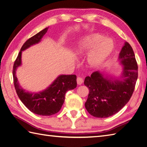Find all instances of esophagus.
Instances as JSON below:
<instances>
[{
  "label": "esophagus",
  "instance_id": "34e87169",
  "mask_svg": "<svg viewBox=\"0 0 147 147\" xmlns=\"http://www.w3.org/2000/svg\"><path fill=\"white\" fill-rule=\"evenodd\" d=\"M82 82H83V80H82V78L81 77H78L77 78V83L78 85H81L82 84Z\"/></svg>",
  "mask_w": 147,
  "mask_h": 147
}]
</instances>
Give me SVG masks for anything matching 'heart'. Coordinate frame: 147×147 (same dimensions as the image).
Wrapping results in <instances>:
<instances>
[{"label":"heart","instance_id":"b5f03b06","mask_svg":"<svg viewBox=\"0 0 147 147\" xmlns=\"http://www.w3.org/2000/svg\"><path fill=\"white\" fill-rule=\"evenodd\" d=\"M114 48V43L111 39L104 38L100 33H93L81 38L75 48V52L78 55H84L89 52L86 58V66L89 69H96L102 65Z\"/></svg>","mask_w":147,"mask_h":147}]
</instances>
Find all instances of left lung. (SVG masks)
<instances>
[{"instance_id": "obj_1", "label": "left lung", "mask_w": 147, "mask_h": 147, "mask_svg": "<svg viewBox=\"0 0 147 147\" xmlns=\"http://www.w3.org/2000/svg\"><path fill=\"white\" fill-rule=\"evenodd\" d=\"M119 61L123 66L119 78L95 71L85 78L84 84L89 91L85 107L95 117L106 118L117 113L129 102L134 92L138 78V66L129 43H124Z\"/></svg>"}]
</instances>
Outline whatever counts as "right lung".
<instances>
[{
	"label": "right lung",
	"mask_w": 147,
	"mask_h": 147,
	"mask_svg": "<svg viewBox=\"0 0 147 147\" xmlns=\"http://www.w3.org/2000/svg\"><path fill=\"white\" fill-rule=\"evenodd\" d=\"M47 30L48 28L43 29L26 41L20 49L13 67L14 86L19 99L33 113L45 116L58 112L65 101L66 92L77 86L76 76L74 74L59 75L46 89L38 92H27L20 86L16 76V70L22 65V53L32 45L40 42Z\"/></svg>",
	"instance_id": "obj_1"
}]
</instances>
